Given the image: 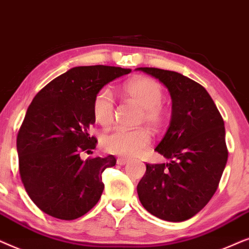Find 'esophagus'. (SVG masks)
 I'll use <instances>...</instances> for the list:
<instances>
[{
	"mask_svg": "<svg viewBox=\"0 0 249 249\" xmlns=\"http://www.w3.org/2000/svg\"><path fill=\"white\" fill-rule=\"evenodd\" d=\"M128 163V159L127 158H124V157H119L117 158V164L118 165H125Z\"/></svg>",
	"mask_w": 249,
	"mask_h": 249,
	"instance_id": "1",
	"label": "esophagus"
}]
</instances>
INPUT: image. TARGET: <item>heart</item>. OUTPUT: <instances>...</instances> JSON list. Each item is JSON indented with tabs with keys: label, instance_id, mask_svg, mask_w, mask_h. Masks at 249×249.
I'll list each match as a JSON object with an SVG mask.
<instances>
[{
	"label": "heart",
	"instance_id": "heart-1",
	"mask_svg": "<svg viewBox=\"0 0 249 249\" xmlns=\"http://www.w3.org/2000/svg\"><path fill=\"white\" fill-rule=\"evenodd\" d=\"M124 92L142 107V118L151 126H159L164 119L160 102L164 98L163 89L154 79L148 77L135 78L124 85ZM115 99L110 89L102 88L93 100V116L97 123L108 125L114 117ZM151 142L150 133L144 128L126 130L115 127L101 137L105 150L115 155L134 157L143 152Z\"/></svg>",
	"mask_w": 249,
	"mask_h": 249
}]
</instances>
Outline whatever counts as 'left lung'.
Listing matches in <instances>:
<instances>
[{
  "mask_svg": "<svg viewBox=\"0 0 249 249\" xmlns=\"http://www.w3.org/2000/svg\"><path fill=\"white\" fill-rule=\"evenodd\" d=\"M157 78L170 92L172 116L155 150L168 163L145 164L138 184L142 206L156 217L182 222L206 206L228 160L224 122L200 84L180 72L137 68Z\"/></svg>",
  "mask_w": 249,
  "mask_h": 249,
  "instance_id": "8db88e82",
  "label": "left lung"
}]
</instances>
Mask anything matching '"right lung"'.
Here are the masks:
<instances>
[{"label": "right lung", "instance_id": "right-lung-1", "mask_svg": "<svg viewBox=\"0 0 249 249\" xmlns=\"http://www.w3.org/2000/svg\"><path fill=\"white\" fill-rule=\"evenodd\" d=\"M128 68L81 66L44 86L29 105L17 137L19 173L28 196L39 210L60 220H75L100 199L102 173L116 165L112 155L83 160L98 140L93 100L106 84Z\"/></svg>", "mask_w": 249, "mask_h": 249}]
</instances>
